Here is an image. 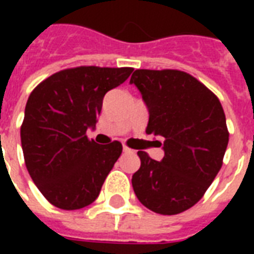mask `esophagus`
<instances>
[{
  "label": "esophagus",
  "mask_w": 254,
  "mask_h": 254,
  "mask_svg": "<svg viewBox=\"0 0 254 254\" xmlns=\"http://www.w3.org/2000/svg\"><path fill=\"white\" fill-rule=\"evenodd\" d=\"M124 152H132V149L127 147V145H124Z\"/></svg>",
  "instance_id": "esophagus-1"
}]
</instances>
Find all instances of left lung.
I'll use <instances>...</instances> for the list:
<instances>
[{
	"mask_svg": "<svg viewBox=\"0 0 254 254\" xmlns=\"http://www.w3.org/2000/svg\"><path fill=\"white\" fill-rule=\"evenodd\" d=\"M130 83L148 107L145 132L163 138L165 149L162 162L138 151L133 190L154 212L181 213L204 196L223 165L229 144L223 107L201 81L177 69H136Z\"/></svg>",
	"mask_w": 254,
	"mask_h": 254,
	"instance_id": "1",
	"label": "left lung"
}]
</instances>
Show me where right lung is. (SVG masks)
<instances>
[{
  "label": "right lung",
  "instance_id": "right-lung-1",
  "mask_svg": "<svg viewBox=\"0 0 254 254\" xmlns=\"http://www.w3.org/2000/svg\"><path fill=\"white\" fill-rule=\"evenodd\" d=\"M133 67L77 66L54 73L36 85L20 127L25 167L54 207L89 205L122 152V144L99 145L87 137L103 96L127 80Z\"/></svg>",
  "mask_w": 254,
  "mask_h": 254
}]
</instances>
